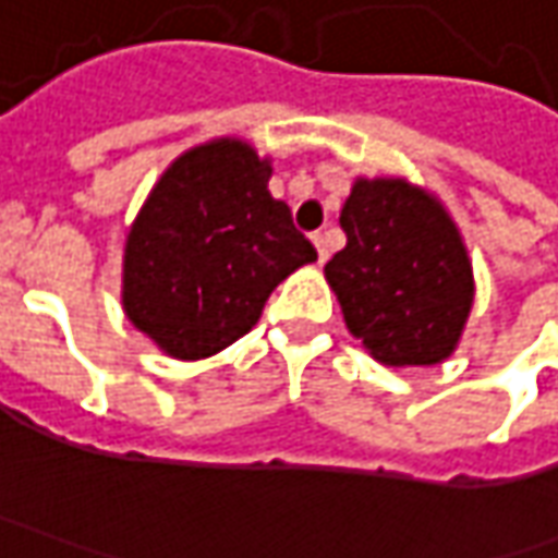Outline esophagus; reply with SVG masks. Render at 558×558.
Listing matches in <instances>:
<instances>
[{"instance_id":"1","label":"esophagus","mask_w":558,"mask_h":558,"mask_svg":"<svg viewBox=\"0 0 558 558\" xmlns=\"http://www.w3.org/2000/svg\"><path fill=\"white\" fill-rule=\"evenodd\" d=\"M313 245H316V254H319V264H326L329 260V242H326V235L323 232H313Z\"/></svg>"}]
</instances>
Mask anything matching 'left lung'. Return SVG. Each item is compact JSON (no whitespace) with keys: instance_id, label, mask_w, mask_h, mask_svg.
Listing matches in <instances>:
<instances>
[{"instance_id":"left-lung-1","label":"left lung","mask_w":558,"mask_h":558,"mask_svg":"<svg viewBox=\"0 0 558 558\" xmlns=\"http://www.w3.org/2000/svg\"><path fill=\"white\" fill-rule=\"evenodd\" d=\"M341 229L348 245L326 264V279L351 335L388 366L453 354L475 282L447 210L403 180H356Z\"/></svg>"}]
</instances>
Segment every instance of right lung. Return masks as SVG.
<instances>
[{"label":"right lung","mask_w":558,"mask_h":558,"mask_svg":"<svg viewBox=\"0 0 558 558\" xmlns=\"http://www.w3.org/2000/svg\"><path fill=\"white\" fill-rule=\"evenodd\" d=\"M272 167L217 140L167 167L123 251V311L161 351L202 360L260 319L272 289L316 247L269 195Z\"/></svg>","instance_id":"right-lung-1"}]
</instances>
